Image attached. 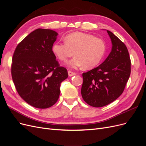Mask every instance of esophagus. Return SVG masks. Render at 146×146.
I'll list each match as a JSON object with an SVG mask.
<instances>
[{"mask_svg": "<svg viewBox=\"0 0 146 146\" xmlns=\"http://www.w3.org/2000/svg\"><path fill=\"white\" fill-rule=\"evenodd\" d=\"M76 73L73 72L72 71H70V70H69V71H68V75H69V77H72L73 76H75V75H76Z\"/></svg>", "mask_w": 146, "mask_h": 146, "instance_id": "34e87169", "label": "esophagus"}]
</instances>
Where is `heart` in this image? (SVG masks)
I'll use <instances>...</instances> for the list:
<instances>
[{"label": "heart", "mask_w": 146, "mask_h": 146, "mask_svg": "<svg viewBox=\"0 0 146 146\" xmlns=\"http://www.w3.org/2000/svg\"><path fill=\"white\" fill-rule=\"evenodd\" d=\"M65 42H56L52 50L58 59L66 61L76 56L68 63L69 68L76 69L83 66L91 69L98 65L106 52V44L102 39L91 34L76 32L68 35Z\"/></svg>", "instance_id": "heart-1"}]
</instances>
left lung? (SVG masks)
<instances>
[{"label": "left lung", "mask_w": 146, "mask_h": 146, "mask_svg": "<svg viewBox=\"0 0 146 146\" xmlns=\"http://www.w3.org/2000/svg\"><path fill=\"white\" fill-rule=\"evenodd\" d=\"M111 51L104 62L84 72L82 96L86 103L102 107L117 99L124 90L131 72V61L126 46L109 30Z\"/></svg>", "instance_id": "8db88e82"}]
</instances>
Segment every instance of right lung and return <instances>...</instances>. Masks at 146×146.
<instances>
[{
	"instance_id": "add662e5",
	"label": "right lung",
	"mask_w": 146,
	"mask_h": 146,
	"mask_svg": "<svg viewBox=\"0 0 146 146\" xmlns=\"http://www.w3.org/2000/svg\"><path fill=\"white\" fill-rule=\"evenodd\" d=\"M58 35L38 29L18 44L13 54L11 76L19 95L37 108H47L59 98L61 83L68 77L52 51Z\"/></svg>"
}]
</instances>
